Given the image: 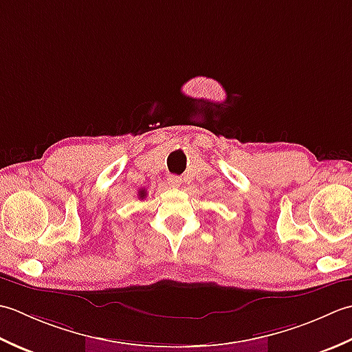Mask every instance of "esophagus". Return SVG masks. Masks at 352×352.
Here are the masks:
<instances>
[{
	"instance_id": "obj_1",
	"label": "esophagus",
	"mask_w": 352,
	"mask_h": 352,
	"mask_svg": "<svg viewBox=\"0 0 352 352\" xmlns=\"http://www.w3.org/2000/svg\"><path fill=\"white\" fill-rule=\"evenodd\" d=\"M167 182H168V185H170V186H179V185L182 184V179L179 177V176L171 175V176H168V177H167Z\"/></svg>"
}]
</instances>
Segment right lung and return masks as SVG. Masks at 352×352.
Instances as JSON below:
<instances>
[{"instance_id":"1","label":"right lung","mask_w":352,"mask_h":352,"mask_svg":"<svg viewBox=\"0 0 352 352\" xmlns=\"http://www.w3.org/2000/svg\"><path fill=\"white\" fill-rule=\"evenodd\" d=\"M138 195H140V197H141V199H144V197H146V191H144V190H141V191L138 192Z\"/></svg>"}]
</instances>
